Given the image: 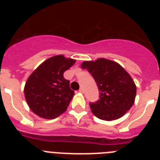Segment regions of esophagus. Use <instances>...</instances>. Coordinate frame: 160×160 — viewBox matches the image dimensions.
<instances>
[{
    "instance_id": "obj_1",
    "label": "esophagus",
    "mask_w": 160,
    "mask_h": 160,
    "mask_svg": "<svg viewBox=\"0 0 160 160\" xmlns=\"http://www.w3.org/2000/svg\"><path fill=\"white\" fill-rule=\"evenodd\" d=\"M79 92L82 93V94H83V93H84V90H83V88L79 89Z\"/></svg>"
}]
</instances>
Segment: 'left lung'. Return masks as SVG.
Masks as SVG:
<instances>
[{
    "label": "left lung",
    "instance_id": "1",
    "mask_svg": "<svg viewBox=\"0 0 160 160\" xmlns=\"http://www.w3.org/2000/svg\"><path fill=\"white\" fill-rule=\"evenodd\" d=\"M82 68L88 70L95 80L99 99L90 107L97 118L106 121L123 116L135 102L136 86L118 63L105 58L83 62Z\"/></svg>",
    "mask_w": 160,
    "mask_h": 160
}]
</instances>
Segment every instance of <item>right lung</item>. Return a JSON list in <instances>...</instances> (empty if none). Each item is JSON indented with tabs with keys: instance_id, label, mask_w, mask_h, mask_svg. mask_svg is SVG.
I'll list each match as a JSON object with an SVG mask.
<instances>
[{
	"instance_id": "right-lung-1",
	"label": "right lung",
	"mask_w": 160,
	"mask_h": 160,
	"mask_svg": "<svg viewBox=\"0 0 160 160\" xmlns=\"http://www.w3.org/2000/svg\"><path fill=\"white\" fill-rule=\"evenodd\" d=\"M75 60L57 55L47 59L31 73L24 93L31 111L41 118L53 119L66 111L74 94L63 76Z\"/></svg>"
}]
</instances>
